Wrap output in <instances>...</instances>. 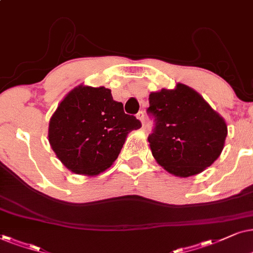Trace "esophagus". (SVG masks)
<instances>
[{
  "label": "esophagus",
  "mask_w": 253,
  "mask_h": 253,
  "mask_svg": "<svg viewBox=\"0 0 253 253\" xmlns=\"http://www.w3.org/2000/svg\"><path fill=\"white\" fill-rule=\"evenodd\" d=\"M136 118L141 121V124L144 125V113L142 112V111H140V112L136 114Z\"/></svg>",
  "instance_id": "1"
}]
</instances>
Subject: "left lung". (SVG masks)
Listing matches in <instances>:
<instances>
[{"label": "left lung", "mask_w": 253, "mask_h": 253, "mask_svg": "<svg viewBox=\"0 0 253 253\" xmlns=\"http://www.w3.org/2000/svg\"><path fill=\"white\" fill-rule=\"evenodd\" d=\"M147 112L156 126L148 137L158 164L176 177L203 172L220 156L228 127L223 118L194 89L177 83L173 89L150 92Z\"/></svg>", "instance_id": "8db88e82"}]
</instances>
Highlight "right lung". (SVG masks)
<instances>
[{
	"instance_id": "add662e5",
	"label": "right lung",
	"mask_w": 253,
	"mask_h": 253,
	"mask_svg": "<svg viewBox=\"0 0 253 253\" xmlns=\"http://www.w3.org/2000/svg\"><path fill=\"white\" fill-rule=\"evenodd\" d=\"M140 127V121L113 100L110 89L80 84L50 117L48 141L67 169L92 177L112 166L128 133Z\"/></svg>"
}]
</instances>
